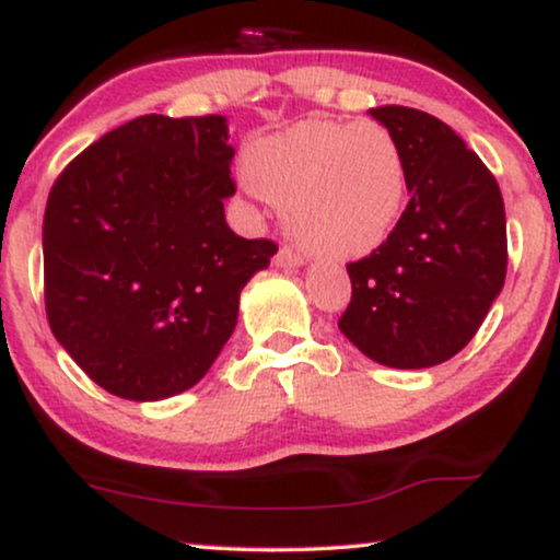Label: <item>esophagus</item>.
<instances>
[{
  "label": "esophagus",
  "mask_w": 560,
  "mask_h": 560,
  "mask_svg": "<svg viewBox=\"0 0 560 560\" xmlns=\"http://www.w3.org/2000/svg\"><path fill=\"white\" fill-rule=\"evenodd\" d=\"M275 265H280V267H301L303 265V255H298V252L290 249V247H280L278 255H275Z\"/></svg>",
  "instance_id": "obj_1"
}]
</instances>
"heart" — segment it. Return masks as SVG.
<instances>
[{"instance_id":"b5f03b06","label":"heart","mask_w":560,"mask_h":560,"mask_svg":"<svg viewBox=\"0 0 560 560\" xmlns=\"http://www.w3.org/2000/svg\"><path fill=\"white\" fill-rule=\"evenodd\" d=\"M247 175L285 209L293 240L324 257L370 255L408 201L405 155L377 121H298L252 144Z\"/></svg>"}]
</instances>
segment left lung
Returning a JSON list of instances; mask_svg holds the SVG:
<instances>
[{
    "mask_svg": "<svg viewBox=\"0 0 560 560\" xmlns=\"http://www.w3.org/2000/svg\"><path fill=\"white\" fill-rule=\"evenodd\" d=\"M370 114L400 144L408 194L393 234L347 265L339 328L374 362L425 370L479 331L508 275V221L494 175L448 125L410 106Z\"/></svg>",
    "mask_w": 560,
    "mask_h": 560,
    "instance_id": "left-lung-1",
    "label": "left lung"
}]
</instances>
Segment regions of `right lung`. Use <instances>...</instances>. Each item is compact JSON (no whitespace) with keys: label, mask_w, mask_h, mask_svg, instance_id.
<instances>
[{"label":"right lung","mask_w":560,"mask_h":560,"mask_svg":"<svg viewBox=\"0 0 560 560\" xmlns=\"http://www.w3.org/2000/svg\"><path fill=\"white\" fill-rule=\"evenodd\" d=\"M226 117L144 114L66 165L43 219L45 313L75 364L125 400L186 393L278 244L226 224Z\"/></svg>","instance_id":"add662e5"}]
</instances>
